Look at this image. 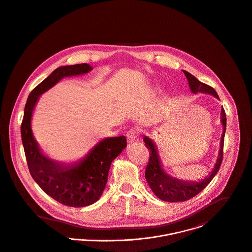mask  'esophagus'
Listing matches in <instances>:
<instances>
[{
    "label": "esophagus",
    "instance_id": "obj_1",
    "mask_svg": "<svg viewBox=\"0 0 252 252\" xmlns=\"http://www.w3.org/2000/svg\"><path fill=\"white\" fill-rule=\"evenodd\" d=\"M138 136V131L136 129H130L127 134H126V137H127V142L128 143H132L136 140Z\"/></svg>",
    "mask_w": 252,
    "mask_h": 252
}]
</instances>
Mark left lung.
<instances>
[{
  "instance_id": "8db88e82",
  "label": "left lung",
  "mask_w": 252,
  "mask_h": 252,
  "mask_svg": "<svg viewBox=\"0 0 252 252\" xmlns=\"http://www.w3.org/2000/svg\"><path fill=\"white\" fill-rule=\"evenodd\" d=\"M185 74L189 89L192 94H197L198 93L207 94L219 99L218 94L213 88L200 82L195 76L187 71L183 70ZM221 124L223 126V131L220 140V149L218 152L216 162L211 169V171L200 180H183L179 179L171 174H169L164 168L159 158L158 148L154 140L149 136H145L143 141L150 153V158L145 171V178L153 193L161 201L168 202H178L185 201L194 198L201 192L212 180V178L218 172L222 158H223V146H224V136L226 132V114L224 109H221Z\"/></svg>"
}]
</instances>
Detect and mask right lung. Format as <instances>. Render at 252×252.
<instances>
[{
    "mask_svg": "<svg viewBox=\"0 0 252 252\" xmlns=\"http://www.w3.org/2000/svg\"><path fill=\"white\" fill-rule=\"evenodd\" d=\"M93 67L82 63L56 68L29 94L24 108L21 138L29 171L42 190L60 203L72 207L91 205L105 189L112 161L126 147V137L101 139L83 158L60 161L44 153L32 131V117L40 96L63 78L90 73Z\"/></svg>",
    "mask_w": 252,
    "mask_h": 252,
    "instance_id": "add662e5",
    "label": "right lung"
}]
</instances>
